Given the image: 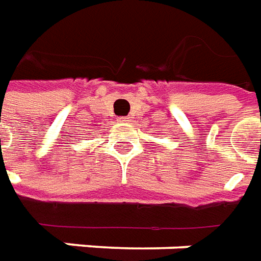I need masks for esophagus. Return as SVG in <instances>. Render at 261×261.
<instances>
[{
    "mask_svg": "<svg viewBox=\"0 0 261 261\" xmlns=\"http://www.w3.org/2000/svg\"><path fill=\"white\" fill-rule=\"evenodd\" d=\"M118 121H119V123H127L130 119H129L127 116H119V118H118Z\"/></svg>",
    "mask_w": 261,
    "mask_h": 261,
    "instance_id": "esophagus-1",
    "label": "esophagus"
}]
</instances>
